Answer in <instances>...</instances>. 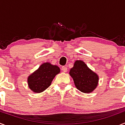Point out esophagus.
I'll use <instances>...</instances> for the list:
<instances>
[{
    "mask_svg": "<svg viewBox=\"0 0 125 125\" xmlns=\"http://www.w3.org/2000/svg\"><path fill=\"white\" fill-rule=\"evenodd\" d=\"M62 69V71H63V72H64V73H66L67 71H68V69H67V67L66 66H62L61 68Z\"/></svg>",
    "mask_w": 125,
    "mask_h": 125,
    "instance_id": "obj_1",
    "label": "esophagus"
}]
</instances>
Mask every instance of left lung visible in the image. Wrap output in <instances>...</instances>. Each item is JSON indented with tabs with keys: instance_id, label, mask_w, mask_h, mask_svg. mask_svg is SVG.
I'll use <instances>...</instances> for the list:
<instances>
[{
	"instance_id": "1",
	"label": "left lung",
	"mask_w": 125,
	"mask_h": 125,
	"mask_svg": "<svg viewBox=\"0 0 125 125\" xmlns=\"http://www.w3.org/2000/svg\"><path fill=\"white\" fill-rule=\"evenodd\" d=\"M70 74L73 78L76 87L83 93L92 92L97 86L98 75L82 61H76Z\"/></svg>"
}]
</instances>
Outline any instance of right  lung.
<instances>
[{
  "label": "right lung",
  "mask_w": 125,
  "mask_h": 125,
  "mask_svg": "<svg viewBox=\"0 0 125 125\" xmlns=\"http://www.w3.org/2000/svg\"><path fill=\"white\" fill-rule=\"evenodd\" d=\"M59 72L60 69L57 66L48 62L42 64L28 78L29 88L35 93L42 92L49 87L54 78Z\"/></svg>",
  "instance_id": "add662e5"
}]
</instances>
